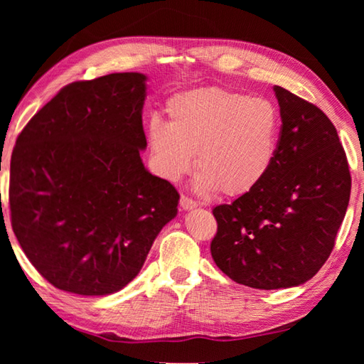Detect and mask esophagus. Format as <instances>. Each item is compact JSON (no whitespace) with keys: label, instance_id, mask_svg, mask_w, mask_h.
<instances>
[{"label":"esophagus","instance_id":"esophagus-1","mask_svg":"<svg viewBox=\"0 0 364 364\" xmlns=\"http://www.w3.org/2000/svg\"><path fill=\"white\" fill-rule=\"evenodd\" d=\"M180 206H181V210L189 211V210H194V208H197L198 205H197V202H194V200H192V198H189V197H186V196H181V198H180Z\"/></svg>","mask_w":364,"mask_h":364}]
</instances>
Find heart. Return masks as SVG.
Instances as JSON below:
<instances>
[{
  "label": "heart",
  "mask_w": 364,
  "mask_h": 364,
  "mask_svg": "<svg viewBox=\"0 0 364 364\" xmlns=\"http://www.w3.org/2000/svg\"><path fill=\"white\" fill-rule=\"evenodd\" d=\"M168 123L151 119L146 129L156 172L178 181L196 166L200 194L242 196L259 186L277 156L282 115L267 98L205 87L167 102Z\"/></svg>",
  "instance_id": "b5f03b06"
}]
</instances>
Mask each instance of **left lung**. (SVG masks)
<instances>
[{"mask_svg": "<svg viewBox=\"0 0 364 364\" xmlns=\"http://www.w3.org/2000/svg\"><path fill=\"white\" fill-rule=\"evenodd\" d=\"M282 115L277 156L259 186L213 210V259L255 289L304 284L323 266L350 198L336 128L318 106L274 86Z\"/></svg>", "mask_w": 364, "mask_h": 364, "instance_id": "left-lung-1", "label": "left lung"}]
</instances>
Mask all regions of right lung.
Listing matches in <instances>:
<instances>
[{
    "mask_svg": "<svg viewBox=\"0 0 364 364\" xmlns=\"http://www.w3.org/2000/svg\"><path fill=\"white\" fill-rule=\"evenodd\" d=\"M142 73L68 84L23 128L11 159L12 230L54 288L107 296L133 280L180 194L141 159Z\"/></svg>",
    "mask_w": 364,
    "mask_h": 364,
    "instance_id": "1",
    "label": "right lung"
}]
</instances>
